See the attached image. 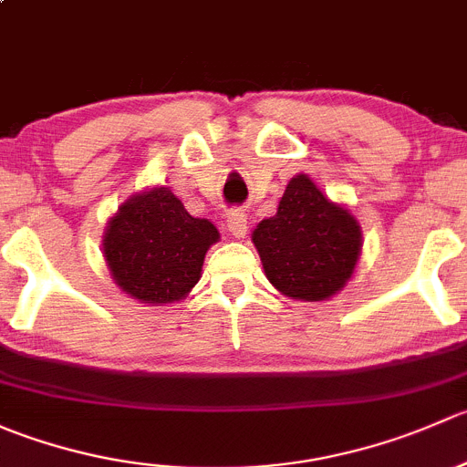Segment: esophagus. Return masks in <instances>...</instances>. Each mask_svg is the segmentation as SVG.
I'll return each mask as SVG.
<instances>
[{
	"instance_id": "1",
	"label": "esophagus",
	"mask_w": 467,
	"mask_h": 467,
	"mask_svg": "<svg viewBox=\"0 0 467 467\" xmlns=\"http://www.w3.org/2000/svg\"><path fill=\"white\" fill-rule=\"evenodd\" d=\"M225 228H228V233L233 234V237L244 239L246 237V230H248L246 214H244L242 210H230L228 214H225Z\"/></svg>"
}]
</instances>
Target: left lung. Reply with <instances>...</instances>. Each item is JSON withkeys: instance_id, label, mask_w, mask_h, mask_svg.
I'll return each mask as SVG.
<instances>
[{"instance_id": "obj_1", "label": "left lung", "mask_w": 467, "mask_h": 467, "mask_svg": "<svg viewBox=\"0 0 467 467\" xmlns=\"http://www.w3.org/2000/svg\"><path fill=\"white\" fill-rule=\"evenodd\" d=\"M268 282L286 298L318 303L346 286L361 255V228L307 173L289 181L277 212L253 230Z\"/></svg>"}]
</instances>
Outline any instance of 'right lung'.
<instances>
[{"mask_svg":"<svg viewBox=\"0 0 467 467\" xmlns=\"http://www.w3.org/2000/svg\"><path fill=\"white\" fill-rule=\"evenodd\" d=\"M219 230L196 219L169 187L133 194L108 221L103 257L112 280L140 303L182 300L201 280L205 253Z\"/></svg>","mask_w":467,"mask_h":467,"instance_id":"1","label":"right lung"}]
</instances>
